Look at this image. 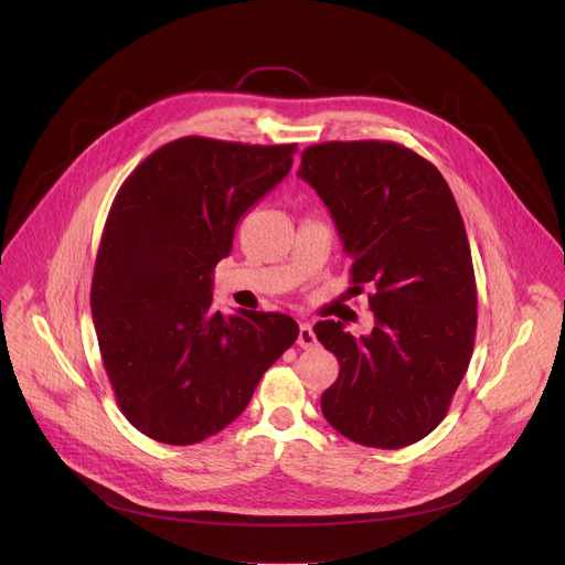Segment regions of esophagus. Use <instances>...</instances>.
Here are the masks:
<instances>
[{
	"label": "esophagus",
	"instance_id": "obj_1",
	"mask_svg": "<svg viewBox=\"0 0 565 565\" xmlns=\"http://www.w3.org/2000/svg\"><path fill=\"white\" fill-rule=\"evenodd\" d=\"M297 344L301 349H312L317 344V338L312 333V329L308 324H299V335H297Z\"/></svg>",
	"mask_w": 565,
	"mask_h": 565
}]
</instances>
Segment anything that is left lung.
<instances>
[{
	"instance_id": "obj_1",
	"label": "left lung",
	"mask_w": 565,
	"mask_h": 565,
	"mask_svg": "<svg viewBox=\"0 0 565 565\" xmlns=\"http://www.w3.org/2000/svg\"><path fill=\"white\" fill-rule=\"evenodd\" d=\"M299 177L327 203L351 259L353 292L371 286V335L312 327L340 375L321 414L353 443L399 449L447 416L476 338V279L465 223L443 174L388 140H331L301 151Z\"/></svg>"
}]
</instances>
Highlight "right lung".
Returning a JSON list of instances; mask_svg holds the SVG:
<instances>
[{"instance_id":"right-lung-1","label":"right lung","mask_w":565,"mask_h":565,"mask_svg":"<svg viewBox=\"0 0 565 565\" xmlns=\"http://www.w3.org/2000/svg\"><path fill=\"white\" fill-rule=\"evenodd\" d=\"M297 145L185 136L158 147L120 185L92 281L107 377L125 418L166 445L201 443L236 420L288 351L284 312L212 303V273L234 227L292 168Z\"/></svg>"}]
</instances>
